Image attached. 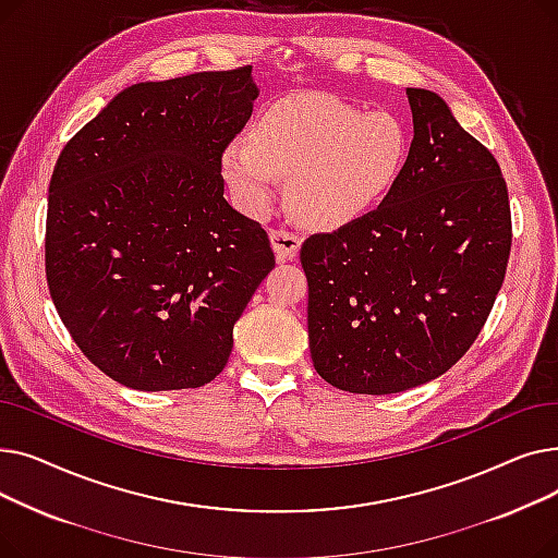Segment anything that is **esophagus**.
Segmentation results:
<instances>
[{"mask_svg":"<svg viewBox=\"0 0 558 558\" xmlns=\"http://www.w3.org/2000/svg\"><path fill=\"white\" fill-rule=\"evenodd\" d=\"M269 240H271V246H274V253H276L278 262L294 259L301 251V238L294 232H289V230H282V228L271 230Z\"/></svg>","mask_w":558,"mask_h":558,"instance_id":"obj_1","label":"esophagus"}]
</instances>
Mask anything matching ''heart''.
<instances>
[{"label": "heart", "mask_w": 558, "mask_h": 558, "mask_svg": "<svg viewBox=\"0 0 558 558\" xmlns=\"http://www.w3.org/2000/svg\"><path fill=\"white\" fill-rule=\"evenodd\" d=\"M412 133L391 110H364L328 95H291L264 110L251 140H232L223 179L248 215L274 203L289 175V203L310 226L339 228L383 203L407 167Z\"/></svg>", "instance_id": "heart-1"}]
</instances>
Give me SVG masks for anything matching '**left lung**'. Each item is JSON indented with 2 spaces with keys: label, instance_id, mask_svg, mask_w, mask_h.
<instances>
[{
  "label": "left lung",
  "instance_id": "left-lung-1",
  "mask_svg": "<svg viewBox=\"0 0 558 558\" xmlns=\"http://www.w3.org/2000/svg\"><path fill=\"white\" fill-rule=\"evenodd\" d=\"M407 99L412 154L391 194L301 246L312 362L350 393H398L452 368L507 274L511 208L500 165L436 93L407 87Z\"/></svg>",
  "mask_w": 558,
  "mask_h": 558
}]
</instances>
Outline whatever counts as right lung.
Returning <instances> with one entry per match:
<instances>
[{
    "mask_svg": "<svg viewBox=\"0 0 558 558\" xmlns=\"http://www.w3.org/2000/svg\"><path fill=\"white\" fill-rule=\"evenodd\" d=\"M257 95L248 65L135 83L58 156L49 294L81 353L114 383H213L276 267L264 228L223 198L221 156Z\"/></svg>",
    "mask_w": 558,
    "mask_h": 558,
    "instance_id": "obj_1",
    "label": "right lung"
}]
</instances>
